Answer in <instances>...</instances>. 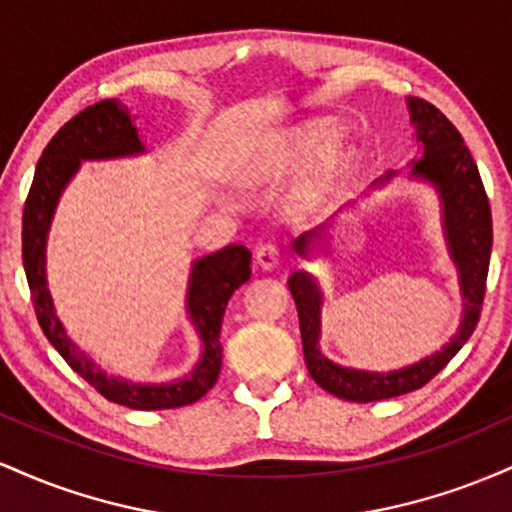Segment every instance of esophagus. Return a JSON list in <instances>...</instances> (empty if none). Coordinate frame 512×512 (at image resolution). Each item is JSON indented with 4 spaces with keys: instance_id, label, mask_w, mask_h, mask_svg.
<instances>
[{
    "instance_id": "esophagus-1",
    "label": "esophagus",
    "mask_w": 512,
    "mask_h": 512,
    "mask_svg": "<svg viewBox=\"0 0 512 512\" xmlns=\"http://www.w3.org/2000/svg\"><path fill=\"white\" fill-rule=\"evenodd\" d=\"M255 260L264 269V272H272V269H276L281 264V248H276V245H272V243L262 245V248L257 250Z\"/></svg>"
}]
</instances>
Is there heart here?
Masks as SVG:
<instances>
[{
	"label": "heart",
	"instance_id": "1",
	"mask_svg": "<svg viewBox=\"0 0 512 512\" xmlns=\"http://www.w3.org/2000/svg\"><path fill=\"white\" fill-rule=\"evenodd\" d=\"M337 137L339 129L332 122H310V125L298 127L281 146L279 154H276V163L284 170H298L308 166L315 156L330 149L337 142Z\"/></svg>",
	"mask_w": 512,
	"mask_h": 512
}]
</instances>
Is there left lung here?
I'll list each match as a JSON object with an SVG mask.
<instances>
[{"label": "left lung", "instance_id": "left-lung-1", "mask_svg": "<svg viewBox=\"0 0 512 512\" xmlns=\"http://www.w3.org/2000/svg\"><path fill=\"white\" fill-rule=\"evenodd\" d=\"M407 108L416 142L421 144V154H424L409 163L407 178L431 185L440 199L445 245H448V255L457 269V281H460L462 317L450 342L411 366L387 370V373L339 366L320 349L325 293L310 272H303V269L293 272L289 291L296 301L298 322H301L305 366L322 390L346 399V402H378V399L407 395L411 390L424 387L433 375L448 366L450 358L472 337L479 322L481 303H484L493 231L491 207L484 185H481L479 168L464 146L462 134L436 105L426 103L424 98H407ZM397 175L399 170H387L383 178L373 182V187H383ZM337 216L298 236L293 240V250L305 260H313L320 252L327 255L332 248L330 231Z\"/></svg>", "mask_w": 512, "mask_h": 512}]
</instances>
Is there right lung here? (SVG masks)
<instances>
[{"label": "right lung", "instance_id": "right-lung-1", "mask_svg": "<svg viewBox=\"0 0 512 512\" xmlns=\"http://www.w3.org/2000/svg\"><path fill=\"white\" fill-rule=\"evenodd\" d=\"M146 154L139 127L127 105L117 98L101 101L64 125L45 146L33 185L23 207V269L38 315L50 344L60 351L88 385L110 402L129 409H175L197 402L214 387L221 370V322L228 298L250 279V250L245 245H226L219 252L197 257L190 267L185 293L187 320L195 327L202 354L190 373L170 383H134L122 375H110L69 339L57 317L48 289V236L62 192L79 173L84 161H110Z\"/></svg>", "mask_w": 512, "mask_h": 512}]
</instances>
